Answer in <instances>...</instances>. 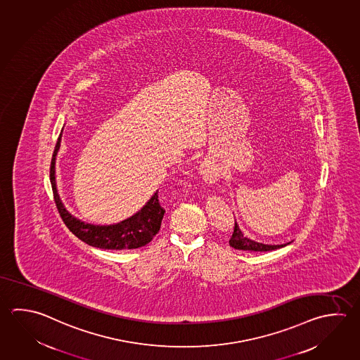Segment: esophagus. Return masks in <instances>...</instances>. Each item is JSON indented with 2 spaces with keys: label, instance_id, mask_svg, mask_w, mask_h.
Wrapping results in <instances>:
<instances>
[{
  "label": "esophagus",
  "instance_id": "esophagus-1",
  "mask_svg": "<svg viewBox=\"0 0 360 360\" xmlns=\"http://www.w3.org/2000/svg\"><path fill=\"white\" fill-rule=\"evenodd\" d=\"M200 175L203 177L204 181L208 184H216L217 180L219 179V172L217 169L214 162H212L210 160H205L200 165Z\"/></svg>",
  "mask_w": 360,
  "mask_h": 360
}]
</instances>
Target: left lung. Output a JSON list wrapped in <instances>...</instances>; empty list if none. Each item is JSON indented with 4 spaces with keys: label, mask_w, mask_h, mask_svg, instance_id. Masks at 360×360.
I'll use <instances>...</instances> for the list:
<instances>
[{
    "label": "left lung",
    "mask_w": 360,
    "mask_h": 360,
    "mask_svg": "<svg viewBox=\"0 0 360 360\" xmlns=\"http://www.w3.org/2000/svg\"><path fill=\"white\" fill-rule=\"evenodd\" d=\"M288 243H283V245H265L262 242H256L254 240H250L248 237H245L241 232V229H238L237 223L235 222V227H233V233L231 236L229 240V245L233 249L243 250V251H271V250L281 249L289 245Z\"/></svg>",
    "instance_id": "8db88e82"
}]
</instances>
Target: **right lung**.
<instances>
[{"mask_svg": "<svg viewBox=\"0 0 360 360\" xmlns=\"http://www.w3.org/2000/svg\"><path fill=\"white\" fill-rule=\"evenodd\" d=\"M63 131V129H62ZM62 133L59 134L58 141L53 152L51 162V184H52L53 196L57 205L59 216L63 219L65 226L79 237L81 241L87 245L104 250H131L142 248L152 241V238L158 233L161 229V222L164 218L165 210L158 200V190L152 195L150 200L138 210L134 216L127 218L117 224L109 226H95L90 223L82 222L73 217L65 210L57 191L56 184V156L60 146Z\"/></svg>", "mask_w": 360, "mask_h": 360, "instance_id": "right-lung-1", "label": "right lung"}]
</instances>
